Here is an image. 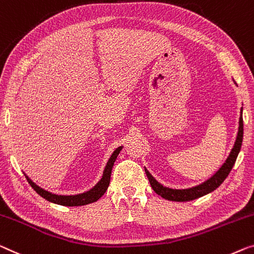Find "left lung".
<instances>
[{"label":"left lung","instance_id":"1","mask_svg":"<svg viewBox=\"0 0 254 254\" xmlns=\"http://www.w3.org/2000/svg\"><path fill=\"white\" fill-rule=\"evenodd\" d=\"M242 112L243 108L241 109V116H240V127H238V133L236 137L235 145H234L232 151H230L229 156L227 157V160L220 169L212 176L210 179L204 181L203 184L198 185V186L187 188V189H172L169 187H164L163 185H161L155 178L150 175L148 170L145 168L147 178H148L150 186L154 189V191L157 195L162 196V197L169 200H175V202H187V200H192L202 196L209 194V192L213 191L214 189H217L220 185L224 183V180L228 177L229 172L232 171L234 164H235L236 158L240 153L242 141H243V117H242Z\"/></svg>","mask_w":254,"mask_h":254}]
</instances>
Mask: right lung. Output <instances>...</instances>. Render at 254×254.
<instances>
[{
	"label": "right lung",
	"mask_w": 254,
	"mask_h": 254,
	"mask_svg": "<svg viewBox=\"0 0 254 254\" xmlns=\"http://www.w3.org/2000/svg\"><path fill=\"white\" fill-rule=\"evenodd\" d=\"M122 148H123L122 146L119 147V148H116L114 150V153L112 154V156L109 157L107 164H106V168L104 170L103 177H101L99 183H98L92 189H90L89 191L83 192V194L69 195V196L56 195V194H52V192H50V191L44 190L43 188L37 186V185L34 184L27 176H26V179H27L28 184L33 187L34 190H35L40 196H42L43 198L49 200V202L59 204V205H64V206L86 205V204L97 202V200L105 194L106 190H107V188L109 186V181H111L113 165H114V162L116 161V158H117V156H119L120 151L122 150Z\"/></svg>",
	"instance_id": "obj_1"
}]
</instances>
